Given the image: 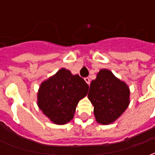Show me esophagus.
<instances>
[{
  "label": "esophagus",
  "mask_w": 155,
  "mask_h": 155,
  "mask_svg": "<svg viewBox=\"0 0 155 155\" xmlns=\"http://www.w3.org/2000/svg\"><path fill=\"white\" fill-rule=\"evenodd\" d=\"M84 81H85V82H86V83H87V84L90 85V84H91V80H90V78L89 77L84 78Z\"/></svg>",
  "instance_id": "obj_1"
}]
</instances>
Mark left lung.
<instances>
[{
  "label": "left lung",
  "instance_id": "left-lung-1",
  "mask_svg": "<svg viewBox=\"0 0 155 155\" xmlns=\"http://www.w3.org/2000/svg\"><path fill=\"white\" fill-rule=\"evenodd\" d=\"M130 95V88L124 81L110 70L101 69L91 81L88 94L96 121L104 125L114 123L129 106Z\"/></svg>",
  "mask_w": 155,
  "mask_h": 155
}]
</instances>
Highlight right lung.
Instances as JSON below:
<instances>
[{"label": "right lung", "instance_id": "obj_1", "mask_svg": "<svg viewBox=\"0 0 155 155\" xmlns=\"http://www.w3.org/2000/svg\"><path fill=\"white\" fill-rule=\"evenodd\" d=\"M89 90L79 74L65 68L44 81L37 93V105L52 123L63 125L74 118L76 106Z\"/></svg>", "mask_w": 155, "mask_h": 155}]
</instances>
